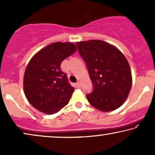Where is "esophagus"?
Returning <instances> with one entry per match:
<instances>
[{
  "instance_id": "1",
  "label": "esophagus",
  "mask_w": 155,
  "mask_h": 155,
  "mask_svg": "<svg viewBox=\"0 0 155 155\" xmlns=\"http://www.w3.org/2000/svg\"><path fill=\"white\" fill-rule=\"evenodd\" d=\"M76 86H77L78 87H80V86H81V83H80V82H78L77 83H76Z\"/></svg>"
}]
</instances>
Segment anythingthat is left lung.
Masks as SVG:
<instances>
[{"label": "left lung", "mask_w": 155, "mask_h": 155, "mask_svg": "<svg viewBox=\"0 0 155 155\" xmlns=\"http://www.w3.org/2000/svg\"><path fill=\"white\" fill-rule=\"evenodd\" d=\"M76 45L94 86L93 92L87 95L88 101L104 112L117 109L126 100L132 87L126 58L116 46L101 40L79 41Z\"/></svg>", "instance_id": "8db88e82"}]
</instances>
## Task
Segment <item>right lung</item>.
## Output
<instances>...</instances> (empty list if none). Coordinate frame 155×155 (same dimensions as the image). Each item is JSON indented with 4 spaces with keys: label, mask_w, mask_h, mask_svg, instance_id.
<instances>
[{
    "label": "right lung",
    "mask_w": 155,
    "mask_h": 155,
    "mask_svg": "<svg viewBox=\"0 0 155 155\" xmlns=\"http://www.w3.org/2000/svg\"><path fill=\"white\" fill-rule=\"evenodd\" d=\"M76 50L71 42H55L41 48L29 61L23 87L27 99L38 111L51 115L68 104L75 88L61 70V64Z\"/></svg>",
    "instance_id": "obj_1"
}]
</instances>
